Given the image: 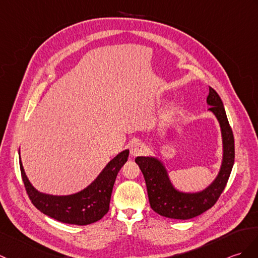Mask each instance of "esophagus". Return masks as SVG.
Wrapping results in <instances>:
<instances>
[{
  "label": "esophagus",
  "mask_w": 258,
  "mask_h": 258,
  "mask_svg": "<svg viewBox=\"0 0 258 258\" xmlns=\"http://www.w3.org/2000/svg\"><path fill=\"white\" fill-rule=\"evenodd\" d=\"M145 151H146L145 146H144L142 143H139V142L134 143L133 145L131 146V155L133 157H136V156H140V155H143L144 153H145Z\"/></svg>",
  "instance_id": "obj_1"
}]
</instances>
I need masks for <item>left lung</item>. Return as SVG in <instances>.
Returning <instances> with one entry per match:
<instances>
[{
  "mask_svg": "<svg viewBox=\"0 0 258 258\" xmlns=\"http://www.w3.org/2000/svg\"><path fill=\"white\" fill-rule=\"evenodd\" d=\"M209 112L217 117L222 137V160L217 177L205 189L182 191L173 185L164 160L157 156H139L136 164L145 178L149 205L153 210L165 218L189 220L198 217L214 206L224 190L234 165V137L223 102L210 88L207 98Z\"/></svg>",
  "mask_w": 258,
  "mask_h": 258,
  "instance_id": "obj_1",
  "label": "left lung"
}]
</instances>
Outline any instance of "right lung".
Returning a JSON list of instances; mask_svg holds the SVG:
<instances>
[{"label": "right lung", "mask_w": 258, "mask_h": 258, "mask_svg": "<svg viewBox=\"0 0 258 258\" xmlns=\"http://www.w3.org/2000/svg\"><path fill=\"white\" fill-rule=\"evenodd\" d=\"M130 149H124L111 159L88 187L76 194L57 196L41 192L29 181L20 155L22 178L29 199L40 212L59 222L88 225L97 222L109 211L110 200L119 169L126 163Z\"/></svg>", "instance_id": "right-lung-1"}]
</instances>
